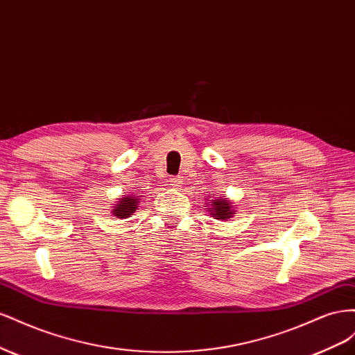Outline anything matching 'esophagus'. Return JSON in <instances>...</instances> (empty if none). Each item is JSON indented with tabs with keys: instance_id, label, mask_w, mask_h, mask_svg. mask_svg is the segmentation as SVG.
<instances>
[{
	"instance_id": "1",
	"label": "esophagus",
	"mask_w": 355,
	"mask_h": 355,
	"mask_svg": "<svg viewBox=\"0 0 355 355\" xmlns=\"http://www.w3.org/2000/svg\"><path fill=\"white\" fill-rule=\"evenodd\" d=\"M168 182H170V185H171V187H173L175 189H178V188L180 187V184H182V178H180V176H176V178H171V179H170Z\"/></svg>"
}]
</instances>
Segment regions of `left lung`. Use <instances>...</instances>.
Wrapping results in <instances>:
<instances>
[{"instance_id":"obj_1","label":"left lung","mask_w":355,"mask_h":355,"mask_svg":"<svg viewBox=\"0 0 355 355\" xmlns=\"http://www.w3.org/2000/svg\"><path fill=\"white\" fill-rule=\"evenodd\" d=\"M207 206L210 207L209 211L211 214V218H214V219L225 220V219L232 218V214H235L232 202L227 198L216 197V200H211V204L207 202Z\"/></svg>"}]
</instances>
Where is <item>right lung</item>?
I'll return each instance as SVG.
<instances>
[{
    "label": "right lung",
    "instance_id": "right-lung-1",
    "mask_svg": "<svg viewBox=\"0 0 355 355\" xmlns=\"http://www.w3.org/2000/svg\"><path fill=\"white\" fill-rule=\"evenodd\" d=\"M137 206H139L137 196H124L123 198H120V201L116 202V206L112 209V213L118 219H124V218L127 219L136 211Z\"/></svg>",
    "mask_w": 355,
    "mask_h": 355
}]
</instances>
